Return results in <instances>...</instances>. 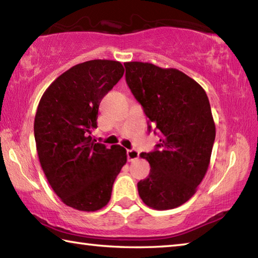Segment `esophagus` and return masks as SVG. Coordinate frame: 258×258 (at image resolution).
<instances>
[{
    "mask_svg": "<svg viewBox=\"0 0 258 258\" xmlns=\"http://www.w3.org/2000/svg\"><path fill=\"white\" fill-rule=\"evenodd\" d=\"M126 154H127V159H128V161H133V160H135V159H138L139 158V151L138 150H135V149H131V150H127V152H126Z\"/></svg>",
    "mask_w": 258,
    "mask_h": 258,
    "instance_id": "esophagus-1",
    "label": "esophagus"
}]
</instances>
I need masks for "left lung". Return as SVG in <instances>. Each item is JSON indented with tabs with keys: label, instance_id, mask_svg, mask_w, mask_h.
Wrapping results in <instances>:
<instances>
[{
	"label": "left lung",
	"instance_id": "8db88e82",
	"mask_svg": "<svg viewBox=\"0 0 258 258\" xmlns=\"http://www.w3.org/2000/svg\"><path fill=\"white\" fill-rule=\"evenodd\" d=\"M124 66L131 92L160 132L156 149L140 155L151 169L138 183L139 195L157 211L176 208L196 194L211 161L215 123L208 97L197 82L175 68L140 61Z\"/></svg>",
	"mask_w": 258,
	"mask_h": 258
}]
</instances>
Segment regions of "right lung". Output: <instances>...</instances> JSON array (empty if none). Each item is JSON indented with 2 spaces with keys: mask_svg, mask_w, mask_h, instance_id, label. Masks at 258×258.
Wrapping results in <instances>:
<instances>
[{
  "mask_svg": "<svg viewBox=\"0 0 258 258\" xmlns=\"http://www.w3.org/2000/svg\"><path fill=\"white\" fill-rule=\"evenodd\" d=\"M124 75L119 61L90 60L47 87L34 121L36 150L47 182L61 202L82 212L106 206L126 164V150L95 143L99 104Z\"/></svg>",
  "mask_w": 258,
  "mask_h": 258,
  "instance_id": "obj_1",
  "label": "right lung"
}]
</instances>
